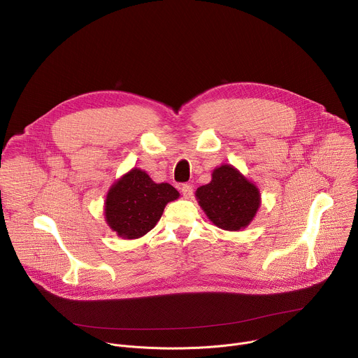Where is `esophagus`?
I'll use <instances>...</instances> for the list:
<instances>
[{
    "mask_svg": "<svg viewBox=\"0 0 358 358\" xmlns=\"http://www.w3.org/2000/svg\"><path fill=\"white\" fill-rule=\"evenodd\" d=\"M192 185H189V184H182L181 185V192H182V195H184V198H191L192 196Z\"/></svg>",
    "mask_w": 358,
    "mask_h": 358,
    "instance_id": "esophagus-1",
    "label": "esophagus"
}]
</instances>
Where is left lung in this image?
<instances>
[{
	"label": "left lung",
	"instance_id": "1",
	"mask_svg": "<svg viewBox=\"0 0 358 358\" xmlns=\"http://www.w3.org/2000/svg\"><path fill=\"white\" fill-rule=\"evenodd\" d=\"M195 194L208 218L227 231L245 228L257 214L261 202L258 188L232 166L214 170L211 182L199 187Z\"/></svg>",
	"mask_w": 358,
	"mask_h": 358
}]
</instances>
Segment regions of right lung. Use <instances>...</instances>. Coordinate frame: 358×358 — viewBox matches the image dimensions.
I'll list each match as a JSON object with an SVG mask.
<instances>
[{"label":"right lung","instance_id":"obj_1","mask_svg":"<svg viewBox=\"0 0 358 358\" xmlns=\"http://www.w3.org/2000/svg\"><path fill=\"white\" fill-rule=\"evenodd\" d=\"M178 195L173 185L156 184L144 171L133 169L110 188L106 198V221L119 236L140 238L156 227L166 203Z\"/></svg>","mask_w":358,"mask_h":358}]
</instances>
